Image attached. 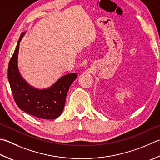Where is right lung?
<instances>
[{
  "mask_svg": "<svg viewBox=\"0 0 160 160\" xmlns=\"http://www.w3.org/2000/svg\"><path fill=\"white\" fill-rule=\"evenodd\" d=\"M24 35L20 36L8 65V78L14 101L28 114L46 120L56 119L62 114L67 92L77 74L63 75L46 89H38L28 85L20 75L17 66L19 43Z\"/></svg>",
  "mask_w": 160,
  "mask_h": 160,
  "instance_id": "obj_1",
  "label": "right lung"
}]
</instances>
